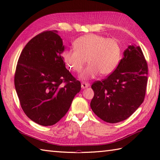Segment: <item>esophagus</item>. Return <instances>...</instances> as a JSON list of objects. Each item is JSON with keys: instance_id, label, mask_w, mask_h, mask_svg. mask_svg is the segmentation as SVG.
Returning <instances> with one entry per match:
<instances>
[{"instance_id": "1", "label": "esophagus", "mask_w": 160, "mask_h": 160, "mask_svg": "<svg viewBox=\"0 0 160 160\" xmlns=\"http://www.w3.org/2000/svg\"><path fill=\"white\" fill-rule=\"evenodd\" d=\"M89 85H90L89 83H88V82H83V83H81V88L85 89L87 88H88Z\"/></svg>"}]
</instances>
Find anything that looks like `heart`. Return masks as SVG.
<instances>
[{"instance_id": "heart-1", "label": "heart", "mask_w": 160, "mask_h": 160, "mask_svg": "<svg viewBox=\"0 0 160 160\" xmlns=\"http://www.w3.org/2000/svg\"><path fill=\"white\" fill-rule=\"evenodd\" d=\"M74 49L62 53L67 67L72 71H81L88 59L89 65L81 72V79L94 78L100 72L108 75L112 72L121 57V48L113 38H108L96 34H88L79 37L73 42Z\"/></svg>"}]
</instances>
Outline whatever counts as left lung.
I'll list each match as a JSON object with an SVG mask.
<instances>
[{
  "instance_id": "1",
  "label": "left lung",
  "mask_w": 160,
  "mask_h": 160,
  "mask_svg": "<svg viewBox=\"0 0 160 160\" xmlns=\"http://www.w3.org/2000/svg\"><path fill=\"white\" fill-rule=\"evenodd\" d=\"M148 71L141 48L135 45L128 46L112 73L91 85L94 97L90 105L95 114L110 123L130 117L144 100Z\"/></svg>"
}]
</instances>
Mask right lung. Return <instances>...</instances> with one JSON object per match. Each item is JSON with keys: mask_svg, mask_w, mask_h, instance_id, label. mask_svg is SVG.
Listing matches in <instances>:
<instances>
[{"mask_svg": "<svg viewBox=\"0 0 160 160\" xmlns=\"http://www.w3.org/2000/svg\"><path fill=\"white\" fill-rule=\"evenodd\" d=\"M65 50L57 31L33 37L17 62L14 86L27 117L42 126L57 123L68 111L81 83L65 67Z\"/></svg>", "mask_w": 160, "mask_h": 160, "instance_id": "right-lung-1", "label": "right lung"}]
</instances>
